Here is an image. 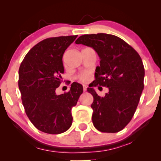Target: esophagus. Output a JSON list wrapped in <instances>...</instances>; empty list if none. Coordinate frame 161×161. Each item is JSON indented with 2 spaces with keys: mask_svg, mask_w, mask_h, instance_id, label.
Listing matches in <instances>:
<instances>
[{
  "mask_svg": "<svg viewBox=\"0 0 161 161\" xmlns=\"http://www.w3.org/2000/svg\"><path fill=\"white\" fill-rule=\"evenodd\" d=\"M83 92H86V89H87V86L86 85H83Z\"/></svg>",
  "mask_w": 161,
  "mask_h": 161,
  "instance_id": "34e87169",
  "label": "esophagus"
}]
</instances>
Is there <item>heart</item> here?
I'll return each mask as SVG.
<instances>
[{"label": "heart", "mask_w": 161, "mask_h": 161, "mask_svg": "<svg viewBox=\"0 0 161 161\" xmlns=\"http://www.w3.org/2000/svg\"><path fill=\"white\" fill-rule=\"evenodd\" d=\"M78 78L82 82H86L89 79V74L87 73V72H83V73L79 75Z\"/></svg>", "instance_id": "1"}]
</instances>
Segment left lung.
<instances>
[{"label": "left lung", "mask_w": 161, "mask_h": 161, "mask_svg": "<svg viewBox=\"0 0 161 161\" xmlns=\"http://www.w3.org/2000/svg\"><path fill=\"white\" fill-rule=\"evenodd\" d=\"M91 47L100 57L95 80L87 91L94 101L92 122L103 133H117L130 122L144 89V67L142 58L130 45L111 34H85L75 41ZM109 88L105 97L98 96L94 86Z\"/></svg>", "instance_id": "1"}]
</instances>
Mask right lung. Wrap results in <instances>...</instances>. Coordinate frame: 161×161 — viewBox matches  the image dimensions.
Listing matches in <instances>:
<instances>
[{
  "label": "right lung",
  "mask_w": 161,
  "mask_h": 161,
  "mask_svg": "<svg viewBox=\"0 0 161 161\" xmlns=\"http://www.w3.org/2000/svg\"><path fill=\"white\" fill-rule=\"evenodd\" d=\"M78 35L51 37L34 46L22 61L18 86L25 111L39 130L49 134L67 131L72 123V108L83 93L82 85L72 83L60 95L56 89L64 73V53Z\"/></svg>",
  "instance_id": "obj_1"
}]
</instances>
